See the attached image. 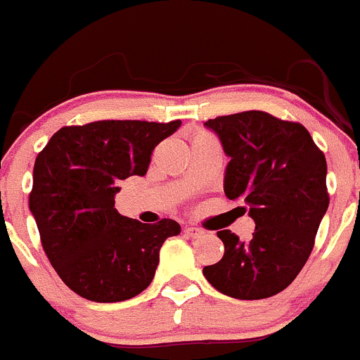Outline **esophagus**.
Segmentation results:
<instances>
[{"instance_id": "esophagus-1", "label": "esophagus", "mask_w": 360, "mask_h": 360, "mask_svg": "<svg viewBox=\"0 0 360 360\" xmlns=\"http://www.w3.org/2000/svg\"><path fill=\"white\" fill-rule=\"evenodd\" d=\"M184 232H186L187 238H202L203 234H205L202 229H196V227H193V225H189V227L184 229Z\"/></svg>"}]
</instances>
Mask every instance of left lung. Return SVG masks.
<instances>
[{
  "instance_id": "obj_1",
  "label": "left lung",
  "mask_w": 360,
  "mask_h": 360,
  "mask_svg": "<svg viewBox=\"0 0 360 360\" xmlns=\"http://www.w3.org/2000/svg\"><path fill=\"white\" fill-rule=\"evenodd\" d=\"M231 162L225 195L249 205L256 229L249 241L218 231L225 254L203 276L236 299H265L290 285L310 256L328 209L326 158L303 124L266 111L209 119Z\"/></svg>"
}]
</instances>
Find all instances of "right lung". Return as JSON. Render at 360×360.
<instances>
[{
	"label": "right lung",
	"instance_id": "1",
	"mask_svg": "<svg viewBox=\"0 0 360 360\" xmlns=\"http://www.w3.org/2000/svg\"><path fill=\"white\" fill-rule=\"evenodd\" d=\"M180 120H97L53 133L34 164L28 207L52 266L81 297L119 303L149 287L174 219L142 224L115 209L120 180L144 176Z\"/></svg>",
	"mask_w": 360,
	"mask_h": 360
}]
</instances>
